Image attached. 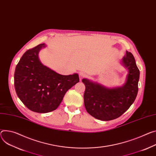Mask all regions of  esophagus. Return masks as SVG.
Wrapping results in <instances>:
<instances>
[{"instance_id":"1","label":"esophagus","mask_w":156,"mask_h":156,"mask_svg":"<svg viewBox=\"0 0 156 156\" xmlns=\"http://www.w3.org/2000/svg\"><path fill=\"white\" fill-rule=\"evenodd\" d=\"M87 76V75L84 73V72H80L79 73V78H80V80H81L83 78H86Z\"/></svg>"}]
</instances>
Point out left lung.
I'll list each match as a JSON object with an SVG mask.
<instances>
[{
	"label": "left lung",
	"instance_id": "8db88e82",
	"mask_svg": "<svg viewBox=\"0 0 156 156\" xmlns=\"http://www.w3.org/2000/svg\"><path fill=\"white\" fill-rule=\"evenodd\" d=\"M122 63L129 72L122 87L108 88L87 79L82 80L85 85L84 106L89 114L98 119L110 121L119 118L129 108L137 96L140 72L131 52L126 51Z\"/></svg>",
	"mask_w": 156,
	"mask_h": 156
}]
</instances>
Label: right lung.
Here are the masks:
<instances>
[{
	"instance_id": "1",
	"label": "right lung",
	"mask_w": 156,
	"mask_h": 156,
	"mask_svg": "<svg viewBox=\"0 0 156 156\" xmlns=\"http://www.w3.org/2000/svg\"><path fill=\"white\" fill-rule=\"evenodd\" d=\"M44 47L42 44L25 51L14 73L18 97L30 110L39 113L55 110L66 91L80 81L77 73L62 75L42 64L38 53Z\"/></svg>"
}]
</instances>
